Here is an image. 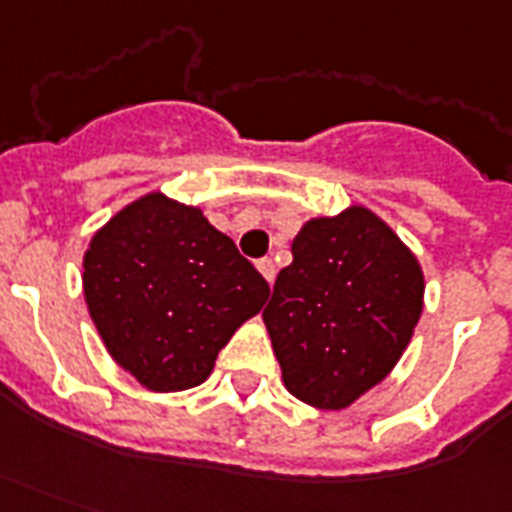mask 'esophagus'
Wrapping results in <instances>:
<instances>
[{"instance_id":"34e87169","label":"esophagus","mask_w":512,"mask_h":512,"mask_svg":"<svg viewBox=\"0 0 512 512\" xmlns=\"http://www.w3.org/2000/svg\"><path fill=\"white\" fill-rule=\"evenodd\" d=\"M257 271H260V274L266 276V282H268V285H271V282H274L276 266H274V260H271V257H263V260H257Z\"/></svg>"}]
</instances>
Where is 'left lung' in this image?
I'll return each instance as SVG.
<instances>
[{"label": "left lung", "instance_id": "left-lung-1", "mask_svg": "<svg viewBox=\"0 0 512 512\" xmlns=\"http://www.w3.org/2000/svg\"><path fill=\"white\" fill-rule=\"evenodd\" d=\"M420 309L415 255L369 208L352 206L301 227L263 320L287 391L342 410L388 377Z\"/></svg>", "mask_w": 512, "mask_h": 512}]
</instances>
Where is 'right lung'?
Segmentation results:
<instances>
[{
    "mask_svg": "<svg viewBox=\"0 0 512 512\" xmlns=\"http://www.w3.org/2000/svg\"><path fill=\"white\" fill-rule=\"evenodd\" d=\"M83 293L113 361L149 391L168 393L206 380L271 287L200 208L154 192L92 238Z\"/></svg>",
    "mask_w": 512,
    "mask_h": 512,
    "instance_id": "obj_1",
    "label": "right lung"
}]
</instances>
